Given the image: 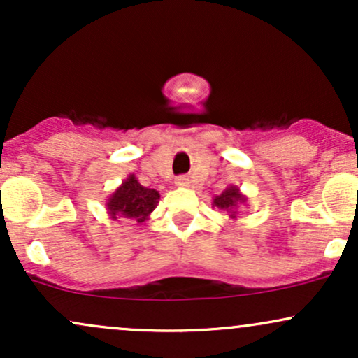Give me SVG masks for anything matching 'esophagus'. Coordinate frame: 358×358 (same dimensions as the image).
<instances>
[{
	"instance_id": "34e87169",
	"label": "esophagus",
	"mask_w": 358,
	"mask_h": 358,
	"mask_svg": "<svg viewBox=\"0 0 358 358\" xmlns=\"http://www.w3.org/2000/svg\"><path fill=\"white\" fill-rule=\"evenodd\" d=\"M176 187H188L190 185V180L187 178V176H178V178L175 180Z\"/></svg>"
}]
</instances>
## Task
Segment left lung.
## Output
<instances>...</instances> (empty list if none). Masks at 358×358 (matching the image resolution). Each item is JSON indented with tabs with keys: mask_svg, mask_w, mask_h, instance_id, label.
I'll use <instances>...</instances> for the list:
<instances>
[{
	"mask_svg": "<svg viewBox=\"0 0 358 358\" xmlns=\"http://www.w3.org/2000/svg\"><path fill=\"white\" fill-rule=\"evenodd\" d=\"M245 196L242 195L239 192V188L237 187H229L225 188L224 192L220 193V195H217L215 199H213V207L220 208V210H225L231 213L232 219H236V210H237V205H242L245 203Z\"/></svg>",
	"mask_w": 358,
	"mask_h": 358,
	"instance_id": "obj_1",
	"label": "left lung"
}]
</instances>
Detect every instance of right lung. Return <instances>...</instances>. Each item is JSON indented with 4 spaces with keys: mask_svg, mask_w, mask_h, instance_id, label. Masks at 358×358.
<instances>
[{
    "mask_svg": "<svg viewBox=\"0 0 358 358\" xmlns=\"http://www.w3.org/2000/svg\"><path fill=\"white\" fill-rule=\"evenodd\" d=\"M158 200L159 193L155 188L143 187L136 176L129 175L121 187L109 196L106 207L113 220L124 217V219H134L138 224H143L156 208Z\"/></svg>",
    "mask_w": 358,
    "mask_h": 358,
    "instance_id": "obj_1",
    "label": "right lung"
}]
</instances>
